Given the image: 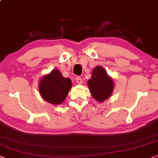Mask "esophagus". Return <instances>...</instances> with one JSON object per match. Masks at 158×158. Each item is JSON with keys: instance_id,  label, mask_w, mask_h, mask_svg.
<instances>
[{"instance_id": "esophagus-1", "label": "esophagus", "mask_w": 158, "mask_h": 158, "mask_svg": "<svg viewBox=\"0 0 158 158\" xmlns=\"http://www.w3.org/2000/svg\"><path fill=\"white\" fill-rule=\"evenodd\" d=\"M76 82L79 84V85H81V84H82V79H81V78L79 77H76Z\"/></svg>"}]
</instances>
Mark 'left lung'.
<instances>
[{"instance_id": "obj_1", "label": "left lung", "mask_w": 158, "mask_h": 158, "mask_svg": "<svg viewBox=\"0 0 158 158\" xmlns=\"http://www.w3.org/2000/svg\"><path fill=\"white\" fill-rule=\"evenodd\" d=\"M89 92L94 100L102 102L110 98L114 89L113 78L102 66H96L92 71V77L87 81Z\"/></svg>"}]
</instances>
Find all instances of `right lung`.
I'll return each mask as SVG.
<instances>
[{"instance_id": "obj_1", "label": "right lung", "mask_w": 158, "mask_h": 158, "mask_svg": "<svg viewBox=\"0 0 158 158\" xmlns=\"http://www.w3.org/2000/svg\"><path fill=\"white\" fill-rule=\"evenodd\" d=\"M71 87V79L63 77L58 69L44 75L38 85L40 94L43 100L55 106L64 102Z\"/></svg>"}]
</instances>
